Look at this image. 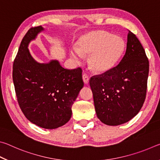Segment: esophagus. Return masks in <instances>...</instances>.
<instances>
[{"label": "esophagus", "mask_w": 160, "mask_h": 160, "mask_svg": "<svg viewBox=\"0 0 160 160\" xmlns=\"http://www.w3.org/2000/svg\"><path fill=\"white\" fill-rule=\"evenodd\" d=\"M82 79H83L84 82H85V84H88L89 82V76L88 74L84 73L82 75Z\"/></svg>", "instance_id": "obj_1"}]
</instances>
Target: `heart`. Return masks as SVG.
<instances>
[{
  "label": "heart",
  "mask_w": 160,
  "mask_h": 160,
  "mask_svg": "<svg viewBox=\"0 0 160 160\" xmlns=\"http://www.w3.org/2000/svg\"><path fill=\"white\" fill-rule=\"evenodd\" d=\"M77 49L70 51L75 60L79 61L83 55H90V68L97 73L112 70L123 55L125 44L122 38L104 31H97L80 38Z\"/></svg>",
  "instance_id": "obj_1"
}]
</instances>
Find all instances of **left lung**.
<instances>
[{"mask_svg": "<svg viewBox=\"0 0 160 160\" xmlns=\"http://www.w3.org/2000/svg\"><path fill=\"white\" fill-rule=\"evenodd\" d=\"M149 61L136 36L128 32L125 55L109 72L90 80L98 118L108 126H118L136 116L144 104Z\"/></svg>", "mask_w": 160, "mask_h": 160, "instance_id": "left-lung-1", "label": "left lung"}]
</instances>
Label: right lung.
Here are the masks:
<instances>
[{
    "label": "right lung",
    "instance_id": "obj_1",
    "mask_svg": "<svg viewBox=\"0 0 160 160\" xmlns=\"http://www.w3.org/2000/svg\"><path fill=\"white\" fill-rule=\"evenodd\" d=\"M44 30L32 28L22 40L13 63L12 80L18 102L25 117L46 129L57 128L71 118L72 105L84 86L81 68L68 70L56 60L39 63L28 45Z\"/></svg>",
    "mask_w": 160,
    "mask_h": 160
}]
</instances>
